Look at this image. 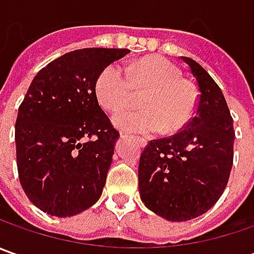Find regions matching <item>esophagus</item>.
I'll return each mask as SVG.
<instances>
[{
	"instance_id": "obj_1",
	"label": "esophagus",
	"mask_w": 254,
	"mask_h": 254,
	"mask_svg": "<svg viewBox=\"0 0 254 254\" xmlns=\"http://www.w3.org/2000/svg\"><path fill=\"white\" fill-rule=\"evenodd\" d=\"M137 140L140 142V145H145L147 144V140L145 138H142V137H137Z\"/></svg>"
}]
</instances>
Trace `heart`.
Here are the masks:
<instances>
[{
	"label": "heart",
	"mask_w": 254,
	"mask_h": 254,
	"mask_svg": "<svg viewBox=\"0 0 254 254\" xmlns=\"http://www.w3.org/2000/svg\"><path fill=\"white\" fill-rule=\"evenodd\" d=\"M141 109H128L114 116L117 127L127 131L174 132L182 128L196 107V92L180 69L161 56H148L128 64L106 66L96 80V97L104 110L119 112L134 100Z\"/></svg>",
	"instance_id": "b5f03b06"
}]
</instances>
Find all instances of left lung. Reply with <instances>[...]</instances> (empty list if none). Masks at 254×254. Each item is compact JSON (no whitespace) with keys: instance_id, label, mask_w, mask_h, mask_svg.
<instances>
[{"instance_id":"8db88e82","label":"left lung","mask_w":254,"mask_h":254,"mask_svg":"<svg viewBox=\"0 0 254 254\" xmlns=\"http://www.w3.org/2000/svg\"><path fill=\"white\" fill-rule=\"evenodd\" d=\"M198 86L195 116L180 131L145 145L138 164L140 196L161 218L182 222L200 216L220 198L233 165V119L220 87L190 58Z\"/></svg>"}]
</instances>
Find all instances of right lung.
Wrapping results in <instances>:
<instances>
[{
    "mask_svg": "<svg viewBox=\"0 0 254 254\" xmlns=\"http://www.w3.org/2000/svg\"><path fill=\"white\" fill-rule=\"evenodd\" d=\"M128 49L84 48L52 61L34 77L15 123L18 177L48 215L80 213L102 195L119 131L96 97L102 70Z\"/></svg>",
    "mask_w": 254,
    "mask_h": 254,
    "instance_id": "right-lung-1",
    "label": "right lung"
}]
</instances>
